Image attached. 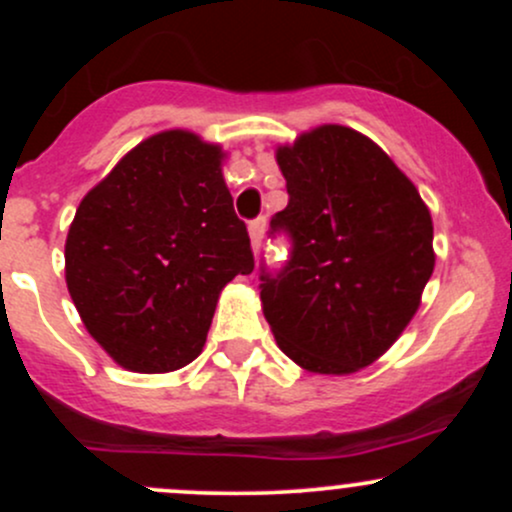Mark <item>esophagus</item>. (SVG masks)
Here are the masks:
<instances>
[{
  "instance_id": "1",
  "label": "esophagus",
  "mask_w": 512,
  "mask_h": 512,
  "mask_svg": "<svg viewBox=\"0 0 512 512\" xmlns=\"http://www.w3.org/2000/svg\"><path fill=\"white\" fill-rule=\"evenodd\" d=\"M264 228H267V219H264V216H260V219H255V221H250V243H252V250H257L260 248V243H262V238H264Z\"/></svg>"
}]
</instances>
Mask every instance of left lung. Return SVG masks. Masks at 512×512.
Instances as JSON below:
<instances>
[{
    "label": "left lung",
    "mask_w": 512,
    "mask_h": 512,
    "mask_svg": "<svg viewBox=\"0 0 512 512\" xmlns=\"http://www.w3.org/2000/svg\"><path fill=\"white\" fill-rule=\"evenodd\" d=\"M289 204L272 233L291 257L262 264L260 298L276 344L322 375L370 366L419 310L433 274L431 211L392 158L361 132L322 125L276 149Z\"/></svg>",
    "instance_id": "obj_1"
}]
</instances>
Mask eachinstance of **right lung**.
Instances as JSON below:
<instances>
[{
	"label": "right lung",
	"instance_id": "1",
	"mask_svg": "<svg viewBox=\"0 0 512 512\" xmlns=\"http://www.w3.org/2000/svg\"><path fill=\"white\" fill-rule=\"evenodd\" d=\"M221 146L168 129L81 199L64 245L69 296L122 368L168 373L202 354L219 293L255 257Z\"/></svg>",
	"mask_w": 512,
	"mask_h": 512
}]
</instances>
